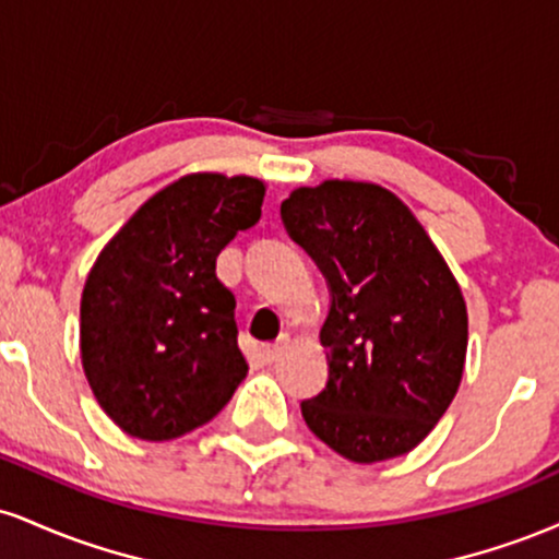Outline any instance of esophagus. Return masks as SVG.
I'll return each mask as SVG.
<instances>
[{
  "label": "esophagus",
  "instance_id": "1",
  "mask_svg": "<svg viewBox=\"0 0 559 559\" xmlns=\"http://www.w3.org/2000/svg\"><path fill=\"white\" fill-rule=\"evenodd\" d=\"M288 342H292V338H288V333H284V336L275 338L273 344L262 346V360H265V362H275V360H278V357L286 352Z\"/></svg>",
  "mask_w": 559,
  "mask_h": 559
}]
</instances>
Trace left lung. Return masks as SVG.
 <instances>
[{
  "instance_id": "obj_1",
  "label": "left lung",
  "mask_w": 559,
  "mask_h": 559,
  "mask_svg": "<svg viewBox=\"0 0 559 559\" xmlns=\"http://www.w3.org/2000/svg\"><path fill=\"white\" fill-rule=\"evenodd\" d=\"M281 221L331 292L320 329L329 381L301 418L352 463L415 449L457 394L467 352L463 292L415 215L376 183L297 189Z\"/></svg>"
}]
</instances>
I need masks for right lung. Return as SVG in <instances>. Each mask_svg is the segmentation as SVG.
<instances>
[{"mask_svg": "<svg viewBox=\"0 0 559 559\" xmlns=\"http://www.w3.org/2000/svg\"><path fill=\"white\" fill-rule=\"evenodd\" d=\"M262 197L258 178L191 173L146 199L96 258L81 297L83 373L128 436L194 431L247 376L215 260L260 221Z\"/></svg>", "mask_w": 559, "mask_h": 559, "instance_id": "1", "label": "right lung"}]
</instances>
